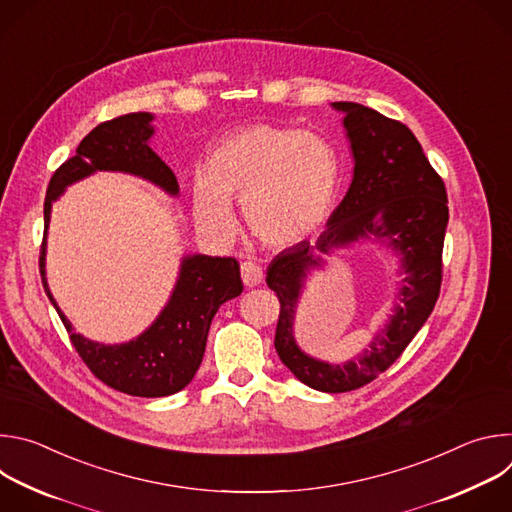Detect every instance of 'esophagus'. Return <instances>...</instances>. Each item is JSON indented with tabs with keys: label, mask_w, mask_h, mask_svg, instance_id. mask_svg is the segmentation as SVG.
Returning <instances> with one entry per match:
<instances>
[{
	"label": "esophagus",
	"mask_w": 512,
	"mask_h": 512,
	"mask_svg": "<svg viewBox=\"0 0 512 512\" xmlns=\"http://www.w3.org/2000/svg\"><path fill=\"white\" fill-rule=\"evenodd\" d=\"M241 277H243V283L247 287H255V285H259L263 281V269L257 263H253V261H245L241 265Z\"/></svg>",
	"instance_id": "1"
}]
</instances>
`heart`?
Instances as JSON below:
<instances>
[{
    "label": "heart",
    "instance_id": "b5f03b06",
    "mask_svg": "<svg viewBox=\"0 0 512 512\" xmlns=\"http://www.w3.org/2000/svg\"><path fill=\"white\" fill-rule=\"evenodd\" d=\"M338 180V154L322 135L251 125L210 152L204 174L192 182V210L204 231L231 239V200H239L245 223L259 241L291 247L328 221Z\"/></svg>",
    "mask_w": 512,
    "mask_h": 512
}]
</instances>
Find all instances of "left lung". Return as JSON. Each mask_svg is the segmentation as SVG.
<instances>
[{"instance_id":"8db88e82","label":"left lung","mask_w":512,"mask_h":512,"mask_svg":"<svg viewBox=\"0 0 512 512\" xmlns=\"http://www.w3.org/2000/svg\"><path fill=\"white\" fill-rule=\"evenodd\" d=\"M352 152V182L330 214L316 243L302 241L281 251L267 269L281 312L275 350L304 385L346 393L371 383L401 356L427 322L442 285V249L448 227V196L411 129L360 103L338 101ZM369 240L391 248L404 279L386 328L358 359L342 365L308 355L295 340V310L305 279L325 266L336 248Z\"/></svg>"}]
</instances>
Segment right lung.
I'll return each instance as SVG.
<instances>
[{
    "instance_id": "add662e5",
    "label": "right lung",
    "mask_w": 512,
    "mask_h": 512,
    "mask_svg": "<svg viewBox=\"0 0 512 512\" xmlns=\"http://www.w3.org/2000/svg\"><path fill=\"white\" fill-rule=\"evenodd\" d=\"M152 113H129L97 125L52 176L44 200V243L40 275L48 300L56 308L81 358L97 379L133 397H168L182 391L196 375L210 322L225 302L241 296L243 281L233 257L184 255L170 300L158 318L129 342L103 344L75 332L58 308L46 279V237L52 204L64 190L97 172H121L148 180L170 196L180 186L174 172L150 148L156 133Z\"/></svg>"
}]
</instances>
